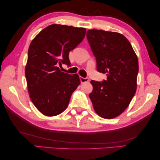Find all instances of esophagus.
Returning <instances> with one entry per match:
<instances>
[{
    "label": "esophagus",
    "instance_id": "34e87169",
    "mask_svg": "<svg viewBox=\"0 0 160 160\" xmlns=\"http://www.w3.org/2000/svg\"><path fill=\"white\" fill-rule=\"evenodd\" d=\"M80 81H81V83H85V82H88V78L86 77V78H83L82 77H80Z\"/></svg>",
    "mask_w": 160,
    "mask_h": 160
}]
</instances>
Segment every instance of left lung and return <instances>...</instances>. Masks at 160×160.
Here are the masks:
<instances>
[{"instance_id": "obj_1", "label": "left lung", "mask_w": 160, "mask_h": 160, "mask_svg": "<svg viewBox=\"0 0 160 160\" xmlns=\"http://www.w3.org/2000/svg\"><path fill=\"white\" fill-rule=\"evenodd\" d=\"M86 38L96 60L103 82L91 80L89 94L93 108L103 118L118 116L128 108L137 88L138 59L131 44L121 34L90 30Z\"/></svg>"}]
</instances>
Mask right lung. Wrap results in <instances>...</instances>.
<instances>
[{"instance_id": "obj_1", "label": "right lung", "mask_w": 160, "mask_h": 160, "mask_svg": "<svg viewBox=\"0 0 160 160\" xmlns=\"http://www.w3.org/2000/svg\"><path fill=\"white\" fill-rule=\"evenodd\" d=\"M85 34L83 28L54 24L43 29L30 43L25 67L28 92L45 116L62 113L80 84L78 74L62 72L58 67L70 66L69 52L82 42Z\"/></svg>"}]
</instances>
